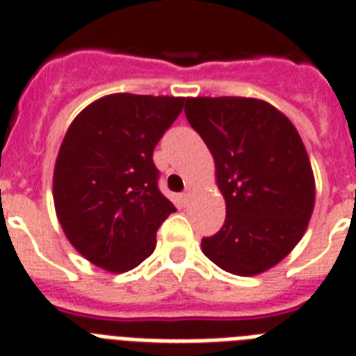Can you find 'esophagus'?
Segmentation results:
<instances>
[{"label": "esophagus", "instance_id": "obj_1", "mask_svg": "<svg viewBox=\"0 0 356 356\" xmlns=\"http://www.w3.org/2000/svg\"><path fill=\"white\" fill-rule=\"evenodd\" d=\"M189 198H191V193L189 191H185V193H181V202H189Z\"/></svg>", "mask_w": 356, "mask_h": 356}]
</instances>
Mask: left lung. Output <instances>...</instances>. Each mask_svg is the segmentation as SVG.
Masks as SVG:
<instances>
[{
	"label": "left lung",
	"mask_w": 356,
	"mask_h": 356,
	"mask_svg": "<svg viewBox=\"0 0 356 356\" xmlns=\"http://www.w3.org/2000/svg\"><path fill=\"white\" fill-rule=\"evenodd\" d=\"M185 116L213 154L227 213L218 233L202 238L204 254L238 277L277 266L300 242L315 205L300 134L254 98H187Z\"/></svg>",
	"instance_id": "obj_1"
}]
</instances>
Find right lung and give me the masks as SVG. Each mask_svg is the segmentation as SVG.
<instances>
[{
    "label": "right lung",
    "instance_id": "right-lung-1",
    "mask_svg": "<svg viewBox=\"0 0 356 356\" xmlns=\"http://www.w3.org/2000/svg\"><path fill=\"white\" fill-rule=\"evenodd\" d=\"M185 98L111 94L70 123L54 169V205L76 251L125 273L151 257L176 207L158 189L152 152Z\"/></svg>",
    "mask_w": 356,
    "mask_h": 356
}]
</instances>
